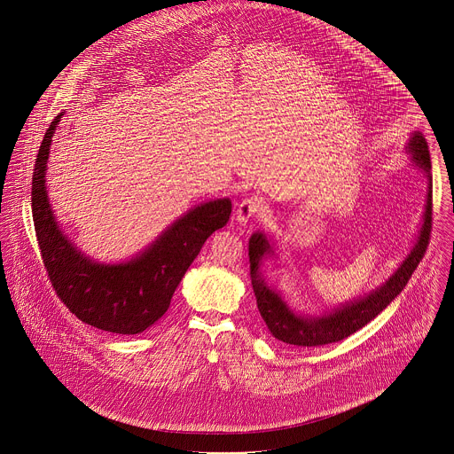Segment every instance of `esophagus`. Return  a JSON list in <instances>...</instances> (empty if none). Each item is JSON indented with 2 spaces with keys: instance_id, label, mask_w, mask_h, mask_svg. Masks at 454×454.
Masks as SVG:
<instances>
[{
  "instance_id": "esophagus-1",
  "label": "esophagus",
  "mask_w": 454,
  "mask_h": 454,
  "mask_svg": "<svg viewBox=\"0 0 454 454\" xmlns=\"http://www.w3.org/2000/svg\"><path fill=\"white\" fill-rule=\"evenodd\" d=\"M261 200L257 197H247L240 204H239V209L235 212L237 215V221L240 224H247L254 215H257V212L261 210Z\"/></svg>"
}]
</instances>
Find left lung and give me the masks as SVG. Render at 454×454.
Returning a JSON list of instances; mask_svg holds the SVG:
<instances>
[{"instance_id":"8db88e82","label":"left lung","mask_w":454,"mask_h":454,"mask_svg":"<svg viewBox=\"0 0 454 454\" xmlns=\"http://www.w3.org/2000/svg\"><path fill=\"white\" fill-rule=\"evenodd\" d=\"M406 148L411 153L413 162L421 168L428 177L427 206L423 212L419 240L413 250L408 254V257L403 261V264L397 268V271L387 279L382 286H379L366 297L344 304L342 308H337L325 316H299L294 313L279 297L278 292L270 288L261 277V261L266 254H273L271 245L262 233H254L250 237L248 262L252 288L257 299V309L275 339L297 348H317L344 340L346 337L363 328L366 323H370L375 316L382 313L406 286V283L410 281L419 261L425 255L432 231V164L428 146L421 133L415 131Z\"/></svg>"}]
</instances>
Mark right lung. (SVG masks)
<instances>
[{"mask_svg": "<svg viewBox=\"0 0 454 454\" xmlns=\"http://www.w3.org/2000/svg\"><path fill=\"white\" fill-rule=\"evenodd\" d=\"M62 115L50 124L33 173V219L44 270L60 301L81 321L112 333H141L168 311L202 245L228 223L231 200L217 199L186 212L124 264H98L84 257L62 235L44 186L51 137Z\"/></svg>", "mask_w": 454, "mask_h": 454, "instance_id": "right-lung-1", "label": "right lung"}]
</instances>
